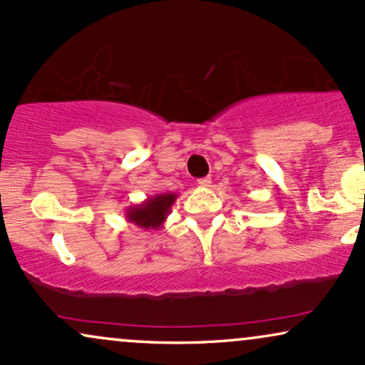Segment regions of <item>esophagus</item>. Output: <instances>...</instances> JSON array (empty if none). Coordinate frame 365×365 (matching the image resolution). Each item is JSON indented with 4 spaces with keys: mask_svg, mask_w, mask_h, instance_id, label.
<instances>
[{
    "mask_svg": "<svg viewBox=\"0 0 365 365\" xmlns=\"http://www.w3.org/2000/svg\"><path fill=\"white\" fill-rule=\"evenodd\" d=\"M197 185H199V187H209L210 185V178L209 177L199 178V180H197Z\"/></svg>",
    "mask_w": 365,
    "mask_h": 365,
    "instance_id": "esophagus-1",
    "label": "esophagus"
}]
</instances>
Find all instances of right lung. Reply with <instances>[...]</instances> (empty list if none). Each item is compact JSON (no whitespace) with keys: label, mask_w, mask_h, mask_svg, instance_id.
I'll use <instances>...</instances> for the list:
<instances>
[{"label":"right lung","mask_w":365,"mask_h":365,"mask_svg":"<svg viewBox=\"0 0 365 365\" xmlns=\"http://www.w3.org/2000/svg\"><path fill=\"white\" fill-rule=\"evenodd\" d=\"M178 194H158L125 209V219L140 230H158L165 225Z\"/></svg>","instance_id":"obj_1"}]
</instances>
